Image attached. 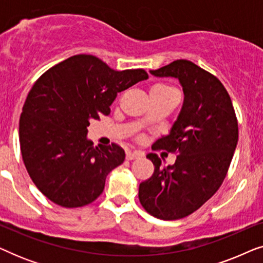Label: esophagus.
<instances>
[{
	"label": "esophagus",
	"instance_id": "obj_1",
	"mask_svg": "<svg viewBox=\"0 0 263 263\" xmlns=\"http://www.w3.org/2000/svg\"><path fill=\"white\" fill-rule=\"evenodd\" d=\"M141 157H143V153L138 152V151H134V152H132V151H128V152H127V159L128 160L139 159V158H141Z\"/></svg>",
	"mask_w": 263,
	"mask_h": 263
}]
</instances>
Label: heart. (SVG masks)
Masks as SVG:
<instances>
[{
    "instance_id": "b5f03b06",
    "label": "heart",
    "mask_w": 263,
    "mask_h": 263,
    "mask_svg": "<svg viewBox=\"0 0 263 263\" xmlns=\"http://www.w3.org/2000/svg\"><path fill=\"white\" fill-rule=\"evenodd\" d=\"M151 91H159V92H175L174 88L168 87L166 85H156Z\"/></svg>"
}]
</instances>
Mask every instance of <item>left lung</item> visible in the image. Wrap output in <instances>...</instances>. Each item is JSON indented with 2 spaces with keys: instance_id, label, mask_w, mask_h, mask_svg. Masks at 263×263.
Returning a JSON list of instances; mask_svg holds the SVG:
<instances>
[{
  "instance_id": "left-lung-1",
  "label": "left lung",
  "mask_w": 263,
  "mask_h": 263,
  "mask_svg": "<svg viewBox=\"0 0 263 263\" xmlns=\"http://www.w3.org/2000/svg\"><path fill=\"white\" fill-rule=\"evenodd\" d=\"M154 77L179 80L184 102L170 134L152 149L177 153L174 165L161 167L156 153L152 177L140 183L139 200L147 213L177 220L199 210L220 188L238 141V122L220 80L186 60L151 70Z\"/></svg>"
}]
</instances>
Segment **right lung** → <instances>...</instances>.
I'll use <instances>...</instances> for the list:
<instances>
[{
    "instance_id": "obj_1",
    "label": "right lung",
    "mask_w": 263,
    "mask_h": 263,
    "mask_svg": "<svg viewBox=\"0 0 263 263\" xmlns=\"http://www.w3.org/2000/svg\"><path fill=\"white\" fill-rule=\"evenodd\" d=\"M147 78L143 69L117 71L96 56L75 55L34 82L20 116V149L31 179L50 201L82 207L103 193L125 153L116 143L93 146L89 121L107 116L118 92Z\"/></svg>"
}]
</instances>
